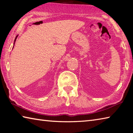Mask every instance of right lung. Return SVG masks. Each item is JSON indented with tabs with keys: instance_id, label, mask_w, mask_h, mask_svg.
<instances>
[{
	"instance_id": "right-lung-1",
	"label": "right lung",
	"mask_w": 133,
	"mask_h": 133,
	"mask_svg": "<svg viewBox=\"0 0 133 133\" xmlns=\"http://www.w3.org/2000/svg\"><path fill=\"white\" fill-rule=\"evenodd\" d=\"M17 36H18V35H17L16 36V38H15V41H14V43H13V44L15 45V42H16V39H17ZM14 45H13V48H14Z\"/></svg>"
}]
</instances>
